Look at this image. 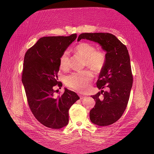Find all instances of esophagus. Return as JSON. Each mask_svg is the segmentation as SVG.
Listing matches in <instances>:
<instances>
[{"label":"esophagus","instance_id":"obj_1","mask_svg":"<svg viewBox=\"0 0 154 154\" xmlns=\"http://www.w3.org/2000/svg\"><path fill=\"white\" fill-rule=\"evenodd\" d=\"M80 99H82L84 98H85L86 96L84 95H80Z\"/></svg>","mask_w":154,"mask_h":154}]
</instances>
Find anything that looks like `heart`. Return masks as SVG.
Wrapping results in <instances>:
<instances>
[{
	"label": "heart",
	"instance_id": "1",
	"mask_svg": "<svg viewBox=\"0 0 154 154\" xmlns=\"http://www.w3.org/2000/svg\"><path fill=\"white\" fill-rule=\"evenodd\" d=\"M75 54L84 58V65L87 66L96 73L102 72L106 63V53L102 50H96V47L89 42H80L73 48ZM60 69L63 71L69 69L70 57L67 51L63 52L59 59ZM92 73L88 70L75 72L66 77L65 84L70 88L81 92H85L90 88L93 80Z\"/></svg>",
	"mask_w": 154,
	"mask_h": 154
}]
</instances>
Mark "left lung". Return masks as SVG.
Returning <instances> with one entry per match:
<instances>
[{"label": "left lung", "instance_id": "left-lung-1", "mask_svg": "<svg viewBox=\"0 0 154 154\" xmlns=\"http://www.w3.org/2000/svg\"><path fill=\"white\" fill-rule=\"evenodd\" d=\"M94 41L106 51V63L99 75L97 87L107 88L108 91L91 96L95 99L94 107L89 112L91 122L106 126L121 117L128 105L132 87L133 74L130 57L126 45L109 33H84L77 38Z\"/></svg>", "mask_w": 154, "mask_h": 154}]
</instances>
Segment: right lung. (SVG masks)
Wrapping results in <instances>:
<instances>
[{"label":"right lung","instance_id":"add662e5","mask_svg":"<svg viewBox=\"0 0 154 154\" xmlns=\"http://www.w3.org/2000/svg\"><path fill=\"white\" fill-rule=\"evenodd\" d=\"M77 34L69 36L40 38L25 55L22 81L30 109L37 120L45 126L58 129L69 122V110L80 99L65 88L62 95L54 96L58 81L59 59L75 40Z\"/></svg>","mask_w":154,"mask_h":154}]
</instances>
